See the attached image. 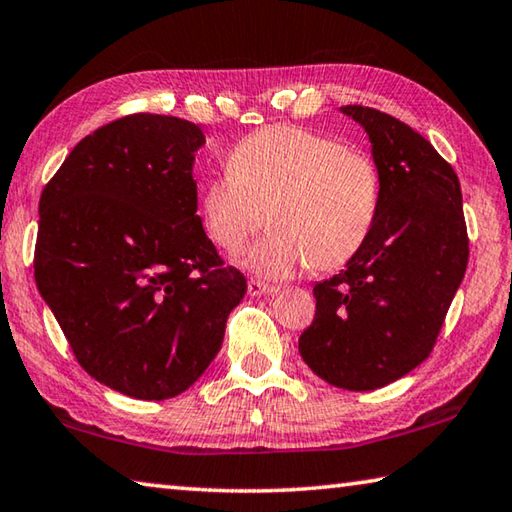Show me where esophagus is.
Segmentation results:
<instances>
[{
	"instance_id": "obj_1",
	"label": "esophagus",
	"mask_w": 512,
	"mask_h": 512,
	"mask_svg": "<svg viewBox=\"0 0 512 512\" xmlns=\"http://www.w3.org/2000/svg\"><path fill=\"white\" fill-rule=\"evenodd\" d=\"M273 293H277L275 287H271V284H264L259 280H248V296H273Z\"/></svg>"
}]
</instances>
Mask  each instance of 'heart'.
I'll list each match as a JSON object with an SVG mask.
<instances>
[{
  "label": "heart",
  "instance_id": "b5f03b06",
  "mask_svg": "<svg viewBox=\"0 0 512 512\" xmlns=\"http://www.w3.org/2000/svg\"><path fill=\"white\" fill-rule=\"evenodd\" d=\"M244 264L284 280L314 264L339 268L366 246L381 210V173L366 151L302 126L277 124L232 149L201 196L205 235L235 255L262 228Z\"/></svg>",
  "mask_w": 512,
  "mask_h": 512
}]
</instances>
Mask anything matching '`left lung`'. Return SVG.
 Listing matches in <instances>:
<instances>
[{"mask_svg":"<svg viewBox=\"0 0 512 512\" xmlns=\"http://www.w3.org/2000/svg\"><path fill=\"white\" fill-rule=\"evenodd\" d=\"M341 110L370 137L381 210L348 268L314 287L316 316L298 350L327 384L375 391L431 354L465 275L470 239L452 164L386 112Z\"/></svg>","mask_w":512,"mask_h":512,"instance_id":"1","label":"left lung"}]
</instances>
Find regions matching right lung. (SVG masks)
Returning a JSON list of instances; mask_svg holds the SVG:
<instances>
[{"instance_id": "add662e5", "label": "right lung", "mask_w": 512, "mask_h": 512, "mask_svg": "<svg viewBox=\"0 0 512 512\" xmlns=\"http://www.w3.org/2000/svg\"><path fill=\"white\" fill-rule=\"evenodd\" d=\"M192 121L135 112L74 146L42 189L33 275L76 361L135 400L187 391L246 277L203 230Z\"/></svg>"}]
</instances>
